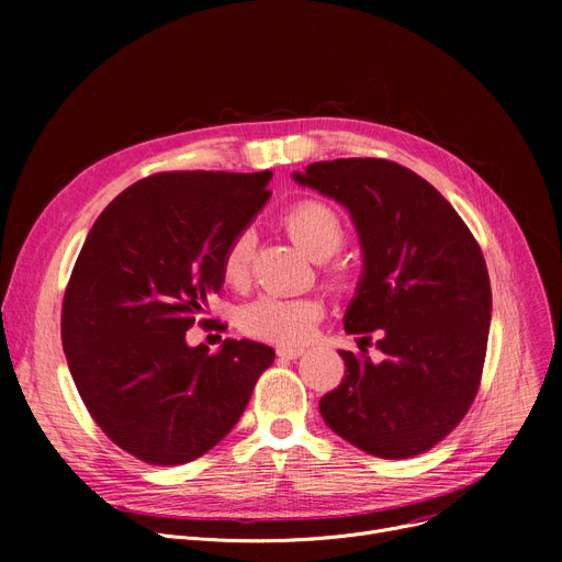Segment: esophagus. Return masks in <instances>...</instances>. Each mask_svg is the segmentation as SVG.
Here are the masks:
<instances>
[{
	"mask_svg": "<svg viewBox=\"0 0 562 562\" xmlns=\"http://www.w3.org/2000/svg\"><path fill=\"white\" fill-rule=\"evenodd\" d=\"M276 352H278L280 360H296V358L303 356V348H296V346H280Z\"/></svg>",
	"mask_w": 562,
	"mask_h": 562,
	"instance_id": "obj_1",
	"label": "esophagus"
}]
</instances>
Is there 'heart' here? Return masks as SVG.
<instances>
[{"label":"heart","mask_w":562,"mask_h":562,"mask_svg":"<svg viewBox=\"0 0 562 562\" xmlns=\"http://www.w3.org/2000/svg\"><path fill=\"white\" fill-rule=\"evenodd\" d=\"M284 227L301 250L312 259L333 257L346 241V227L341 216L318 200H305L291 206L284 216ZM255 248V234L244 229L229 241L223 255V273L232 284L246 282L250 273V259ZM333 282H341V271L328 269ZM323 314L321 301L312 296H276L261 293L241 310V328L263 341L273 344H303L312 337Z\"/></svg>","instance_id":"heart-1"}]
</instances>
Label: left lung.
<instances>
[{"label": "left lung", "mask_w": 562, "mask_h": 562, "mask_svg": "<svg viewBox=\"0 0 562 562\" xmlns=\"http://www.w3.org/2000/svg\"><path fill=\"white\" fill-rule=\"evenodd\" d=\"M293 182L346 206L362 248L344 314L362 352L339 350L346 373L321 398V417L371 456H419L462 422L479 392L492 321L483 252L449 200L394 161H316ZM373 329L380 363L363 348Z\"/></svg>", "instance_id": "obj_1"}]
</instances>
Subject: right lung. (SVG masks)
I'll return each instance as SVG.
<instances>
[{
    "label": "right lung",
    "instance_id": "add662e5",
    "mask_svg": "<svg viewBox=\"0 0 562 562\" xmlns=\"http://www.w3.org/2000/svg\"><path fill=\"white\" fill-rule=\"evenodd\" d=\"M273 172H159L100 214L72 269L61 316L83 405L117 447L184 464L234 428L276 350L187 330L225 282L223 255L261 212Z\"/></svg>",
    "mask_w": 562,
    "mask_h": 562
}]
</instances>
